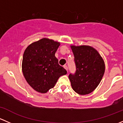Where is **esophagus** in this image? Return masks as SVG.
I'll return each instance as SVG.
<instances>
[{"label":"esophagus","instance_id":"1","mask_svg":"<svg viewBox=\"0 0 123 123\" xmlns=\"http://www.w3.org/2000/svg\"><path fill=\"white\" fill-rule=\"evenodd\" d=\"M64 68H65V69H66V70L67 71H68V67L67 66V65H64Z\"/></svg>","mask_w":123,"mask_h":123}]
</instances>
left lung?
Listing matches in <instances>:
<instances>
[{"label":"left lung","mask_w":123,"mask_h":123,"mask_svg":"<svg viewBox=\"0 0 123 123\" xmlns=\"http://www.w3.org/2000/svg\"><path fill=\"white\" fill-rule=\"evenodd\" d=\"M74 56L76 71L69 75L72 88L81 95L92 92L100 83L105 73L104 61L90 46H71Z\"/></svg>","instance_id":"1"}]
</instances>
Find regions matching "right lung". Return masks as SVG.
I'll list each match as a JSON object with an SVG mask.
<instances>
[{
  "instance_id": "1",
  "label": "right lung",
  "mask_w": 123,
  "mask_h": 123,
  "mask_svg": "<svg viewBox=\"0 0 123 123\" xmlns=\"http://www.w3.org/2000/svg\"><path fill=\"white\" fill-rule=\"evenodd\" d=\"M58 42L43 38L27 46L24 52L22 71L28 85L41 93L48 92L61 75L67 73L55 56Z\"/></svg>"
}]
</instances>
